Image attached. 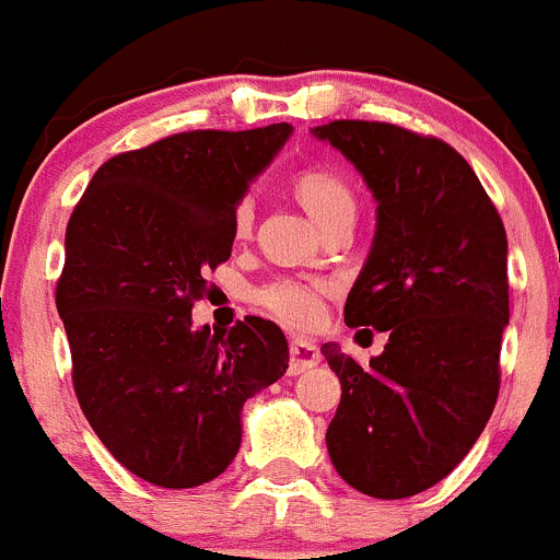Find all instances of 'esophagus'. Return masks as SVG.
<instances>
[{"mask_svg": "<svg viewBox=\"0 0 560 560\" xmlns=\"http://www.w3.org/2000/svg\"><path fill=\"white\" fill-rule=\"evenodd\" d=\"M288 353H291V373L299 375L304 373V370L315 368V364L320 362V348L315 346L313 340H302V337H296V340H291V346H288Z\"/></svg>", "mask_w": 560, "mask_h": 560, "instance_id": "1", "label": "esophagus"}]
</instances>
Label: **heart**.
<instances>
[{
	"label": "heart",
	"mask_w": 560,
	"mask_h": 560,
	"mask_svg": "<svg viewBox=\"0 0 560 560\" xmlns=\"http://www.w3.org/2000/svg\"><path fill=\"white\" fill-rule=\"evenodd\" d=\"M296 196L320 225L342 212H357V198L348 182L329 168H304L296 179ZM253 223V201L242 198L234 212V225L245 234ZM256 302L264 313L278 318L291 329H313L324 318V288L313 280L280 278L256 291Z\"/></svg>",
	"instance_id": "obj_1"
}]
</instances>
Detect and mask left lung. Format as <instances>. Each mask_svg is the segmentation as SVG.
I'll return each mask as SVG.
<instances>
[{
    "label": "left lung",
    "mask_w": 560,
    "mask_h": 560,
    "mask_svg": "<svg viewBox=\"0 0 560 560\" xmlns=\"http://www.w3.org/2000/svg\"><path fill=\"white\" fill-rule=\"evenodd\" d=\"M310 132L362 174L378 203L346 324L389 335L368 368L337 342L320 346L342 386L326 450L353 490L417 495L457 468L495 408L506 231L450 143L359 119Z\"/></svg>",
    "instance_id": "8db88e82"
}]
</instances>
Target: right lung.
Returning <instances> with one entry per match:
<instances>
[{
  "label": "right lung",
  "mask_w": 560,
  "mask_h": 560,
  "mask_svg": "<svg viewBox=\"0 0 560 560\" xmlns=\"http://www.w3.org/2000/svg\"><path fill=\"white\" fill-rule=\"evenodd\" d=\"M192 130L110 158L65 234L57 310L86 422L130 474L185 490L242 444V408L282 378L288 340L250 315L220 335L192 326L203 272L229 261L234 212L291 138Z\"/></svg>",
  "instance_id": "right-lung-1"
}]
</instances>
